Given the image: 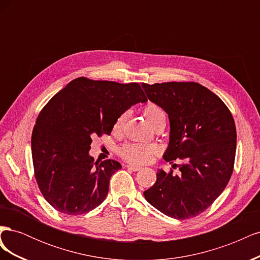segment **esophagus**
Segmentation results:
<instances>
[{"instance_id":"34e87169","label":"esophagus","mask_w":260,"mask_h":260,"mask_svg":"<svg viewBox=\"0 0 260 260\" xmlns=\"http://www.w3.org/2000/svg\"><path fill=\"white\" fill-rule=\"evenodd\" d=\"M127 168L130 169V170H132V171H139V170L142 169V168L139 167V166H135V165H128Z\"/></svg>"}]
</instances>
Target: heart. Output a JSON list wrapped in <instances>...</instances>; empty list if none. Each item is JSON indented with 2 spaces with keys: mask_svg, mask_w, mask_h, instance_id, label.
Here are the masks:
<instances>
[{
  "mask_svg": "<svg viewBox=\"0 0 260 260\" xmlns=\"http://www.w3.org/2000/svg\"><path fill=\"white\" fill-rule=\"evenodd\" d=\"M144 116L147 121L154 125L160 119H165V113L157 104L147 103L143 108ZM127 114L122 113L117 117L114 123V130L118 131L122 128ZM158 147L152 144H142V143H129L125 144L120 148V155L123 159L133 164H146L151 161L153 156L158 153Z\"/></svg>",
  "mask_w": 260,
  "mask_h": 260,
  "instance_id": "1",
  "label": "heart"
}]
</instances>
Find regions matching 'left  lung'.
<instances>
[{
    "label": "left lung",
    "instance_id": "left-lung-1",
    "mask_svg": "<svg viewBox=\"0 0 260 260\" xmlns=\"http://www.w3.org/2000/svg\"><path fill=\"white\" fill-rule=\"evenodd\" d=\"M142 86L148 100L168 114L169 144L164 159L182 160L179 175L157 170L156 182L144 198L168 217L193 218L217 200L231 178L237 151L233 117L223 102L200 83Z\"/></svg>",
    "mask_w": 260,
    "mask_h": 260
}]
</instances>
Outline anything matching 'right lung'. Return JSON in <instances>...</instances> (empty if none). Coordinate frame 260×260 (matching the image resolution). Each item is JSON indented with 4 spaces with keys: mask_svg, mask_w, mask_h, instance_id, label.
Returning <instances> with one entry per match:
<instances>
[{
    "mask_svg": "<svg viewBox=\"0 0 260 260\" xmlns=\"http://www.w3.org/2000/svg\"><path fill=\"white\" fill-rule=\"evenodd\" d=\"M139 83L70 81L39 114L31 152L39 188L51 206L66 215L96 208L108 194L109 179L121 165L94 161L92 138L111 135L117 117L131 106L146 103Z\"/></svg>",
    "mask_w": 260,
    "mask_h": 260,
    "instance_id": "add662e5",
    "label": "right lung"
}]
</instances>
